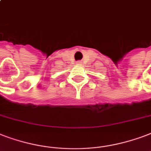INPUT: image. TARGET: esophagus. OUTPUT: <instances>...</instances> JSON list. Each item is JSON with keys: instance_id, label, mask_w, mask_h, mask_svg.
<instances>
[{"instance_id": "esophagus-1", "label": "esophagus", "mask_w": 151, "mask_h": 151, "mask_svg": "<svg viewBox=\"0 0 151 151\" xmlns=\"http://www.w3.org/2000/svg\"><path fill=\"white\" fill-rule=\"evenodd\" d=\"M77 64H78V65H81V61H78V62H77Z\"/></svg>"}]
</instances>
